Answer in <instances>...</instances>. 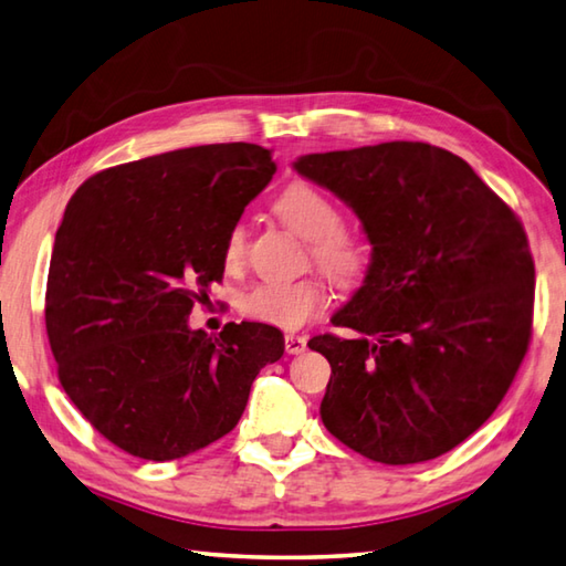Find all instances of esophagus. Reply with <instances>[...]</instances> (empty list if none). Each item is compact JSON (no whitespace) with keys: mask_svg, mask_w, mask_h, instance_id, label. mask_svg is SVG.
I'll return each mask as SVG.
<instances>
[{"mask_svg":"<svg viewBox=\"0 0 566 566\" xmlns=\"http://www.w3.org/2000/svg\"><path fill=\"white\" fill-rule=\"evenodd\" d=\"M284 348L290 356H298V353H304L306 348V336H294V334H286L284 336Z\"/></svg>","mask_w":566,"mask_h":566,"instance_id":"34e87169","label":"esophagus"}]
</instances>
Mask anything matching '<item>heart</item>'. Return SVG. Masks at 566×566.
Segmentation results:
<instances>
[{
	"mask_svg": "<svg viewBox=\"0 0 566 566\" xmlns=\"http://www.w3.org/2000/svg\"><path fill=\"white\" fill-rule=\"evenodd\" d=\"M272 208L274 216L294 235L314 242V260L331 280L338 284H356L363 280L370 262L368 248L358 238L340 230V208L326 193L308 184H290L276 196ZM242 254H245V230L242 226H232L223 245V260L228 268H235ZM324 286L316 280L262 282L242 296L240 308L242 314L260 324L292 331L312 321L324 306Z\"/></svg>",
	"mask_w": 566,
	"mask_h": 566,
	"instance_id": "heart-1",
	"label": "heart"
}]
</instances>
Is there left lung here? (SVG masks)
Instances as JSON below:
<instances>
[{
    "instance_id": "obj_1",
    "label": "left lung",
    "mask_w": 566,
    "mask_h": 566,
    "mask_svg": "<svg viewBox=\"0 0 566 566\" xmlns=\"http://www.w3.org/2000/svg\"><path fill=\"white\" fill-rule=\"evenodd\" d=\"M353 208L370 242L360 290L314 336L324 427L365 459H437L481 429L533 334L535 264L517 216L457 154L385 142L294 161Z\"/></svg>"
}]
</instances>
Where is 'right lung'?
Instances as JSON below:
<instances>
[{
    "mask_svg": "<svg viewBox=\"0 0 566 566\" xmlns=\"http://www.w3.org/2000/svg\"><path fill=\"white\" fill-rule=\"evenodd\" d=\"M274 171L258 144H206L99 171L65 206L49 343L65 395L132 457L171 461L226 437L258 373L282 358L274 326L242 321L220 338L188 326L223 280L230 228Z\"/></svg>",
    "mask_w": 566,
    "mask_h": 566,
    "instance_id": "obj_1",
    "label": "right lung"
}]
</instances>
